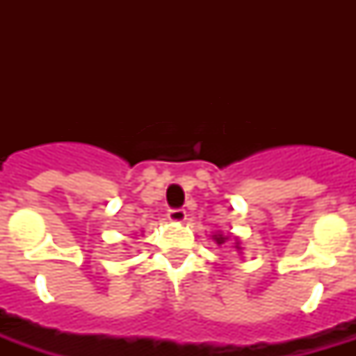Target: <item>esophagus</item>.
I'll list each match as a JSON object with an SVG mask.
<instances>
[{
	"instance_id": "esophagus-1",
	"label": "esophagus",
	"mask_w": 356,
	"mask_h": 356,
	"mask_svg": "<svg viewBox=\"0 0 356 356\" xmlns=\"http://www.w3.org/2000/svg\"><path fill=\"white\" fill-rule=\"evenodd\" d=\"M168 218H170L172 222L181 223L186 220V211H184V209H170V211H168Z\"/></svg>"
}]
</instances>
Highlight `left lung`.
<instances>
[{
	"label": "left lung",
	"instance_id": "1",
	"mask_svg": "<svg viewBox=\"0 0 356 356\" xmlns=\"http://www.w3.org/2000/svg\"><path fill=\"white\" fill-rule=\"evenodd\" d=\"M212 238H214V240H216V243H218V245H222V243L225 242V240H227L229 236H223L222 233H218V234H214V236H212ZM234 248H236V249H240V248H238V242H236V245H234Z\"/></svg>",
	"mask_w": 356,
	"mask_h": 356
}]
</instances>
